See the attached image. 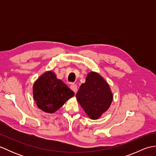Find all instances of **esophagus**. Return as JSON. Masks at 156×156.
<instances>
[{
  "label": "esophagus",
  "mask_w": 156,
  "mask_h": 156,
  "mask_svg": "<svg viewBox=\"0 0 156 156\" xmlns=\"http://www.w3.org/2000/svg\"><path fill=\"white\" fill-rule=\"evenodd\" d=\"M70 88L75 92V93H76V92H77V90H78L77 86H76V84H72L70 85Z\"/></svg>",
  "instance_id": "obj_1"
}]
</instances>
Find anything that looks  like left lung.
I'll return each instance as SVG.
<instances>
[{"mask_svg":"<svg viewBox=\"0 0 156 156\" xmlns=\"http://www.w3.org/2000/svg\"><path fill=\"white\" fill-rule=\"evenodd\" d=\"M79 104L91 119H98L110 107L113 98L111 88L102 76L89 72L76 94Z\"/></svg>","mask_w":156,"mask_h":156,"instance_id":"1","label":"left lung"}]
</instances>
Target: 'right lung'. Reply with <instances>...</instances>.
I'll use <instances>...</instances> for the list:
<instances>
[{"label":"right lung","instance_id":"1","mask_svg":"<svg viewBox=\"0 0 156 156\" xmlns=\"http://www.w3.org/2000/svg\"><path fill=\"white\" fill-rule=\"evenodd\" d=\"M33 95L37 107L43 111L54 113L62 107L74 92L54 72L48 71L39 76L33 87Z\"/></svg>","mask_w":156,"mask_h":156}]
</instances>
